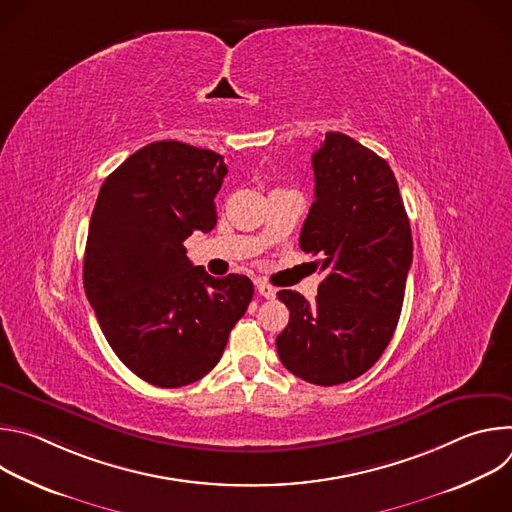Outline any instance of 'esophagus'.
<instances>
[{
    "label": "esophagus",
    "mask_w": 512,
    "mask_h": 512,
    "mask_svg": "<svg viewBox=\"0 0 512 512\" xmlns=\"http://www.w3.org/2000/svg\"><path fill=\"white\" fill-rule=\"evenodd\" d=\"M255 289H257L259 296H263V298H267V300H273L275 294H277L275 287H271V285L265 283V281H257V283H255Z\"/></svg>",
    "instance_id": "1"
}]
</instances>
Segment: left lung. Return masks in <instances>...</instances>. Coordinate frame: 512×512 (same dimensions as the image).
Segmentation results:
<instances>
[{"instance_id":"obj_1","label":"left lung","mask_w":512,"mask_h":512,"mask_svg":"<svg viewBox=\"0 0 512 512\" xmlns=\"http://www.w3.org/2000/svg\"><path fill=\"white\" fill-rule=\"evenodd\" d=\"M316 200L300 235L326 273L310 304L277 291L289 324L275 346L296 377L332 387L367 373L399 322L413 261L409 218L389 164L356 139L330 131L312 156Z\"/></svg>"}]
</instances>
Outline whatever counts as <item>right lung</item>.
I'll use <instances>...</instances> for the list:
<instances>
[{
  "label": "right lung",
  "instance_id": "add662e5",
  "mask_svg": "<svg viewBox=\"0 0 512 512\" xmlns=\"http://www.w3.org/2000/svg\"><path fill=\"white\" fill-rule=\"evenodd\" d=\"M227 172L221 154L168 139L131 154L99 190L85 294L117 358L150 385L210 373L253 300L249 277H212L186 257L184 241L216 225Z\"/></svg>",
  "mask_w": 512,
  "mask_h": 512
}]
</instances>
